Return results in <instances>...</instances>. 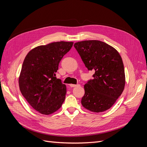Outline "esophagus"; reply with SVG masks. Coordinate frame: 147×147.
Instances as JSON below:
<instances>
[{
  "instance_id": "esophagus-1",
  "label": "esophagus",
  "mask_w": 147,
  "mask_h": 147,
  "mask_svg": "<svg viewBox=\"0 0 147 147\" xmlns=\"http://www.w3.org/2000/svg\"><path fill=\"white\" fill-rule=\"evenodd\" d=\"M77 86H79V84H70V86L71 88H74V87H76Z\"/></svg>"
}]
</instances>
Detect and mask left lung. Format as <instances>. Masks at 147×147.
<instances>
[{"label":"left lung","mask_w":147,"mask_h":147,"mask_svg":"<svg viewBox=\"0 0 147 147\" xmlns=\"http://www.w3.org/2000/svg\"><path fill=\"white\" fill-rule=\"evenodd\" d=\"M88 70L95 71L93 78L84 84L82 104L92 112L109 109L121 96L125 86V74L117 50L99 40H84L74 44Z\"/></svg>","instance_id":"8db88e82"}]
</instances>
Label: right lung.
<instances>
[{
    "label": "right lung",
    "mask_w": 147,
    "mask_h": 147,
    "mask_svg": "<svg viewBox=\"0 0 147 147\" xmlns=\"http://www.w3.org/2000/svg\"><path fill=\"white\" fill-rule=\"evenodd\" d=\"M74 42H57L34 48L26 55L19 77L21 94L32 107L43 115L61 108L66 86L56 77L63 56Z\"/></svg>",
    "instance_id": "add662e5"
}]
</instances>
